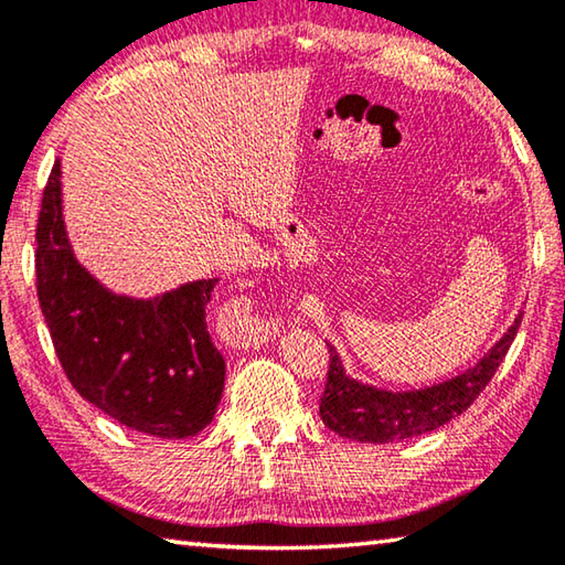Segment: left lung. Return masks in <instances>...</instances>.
<instances>
[{
  "instance_id": "obj_1",
  "label": "left lung",
  "mask_w": 565,
  "mask_h": 565,
  "mask_svg": "<svg viewBox=\"0 0 565 565\" xmlns=\"http://www.w3.org/2000/svg\"><path fill=\"white\" fill-rule=\"evenodd\" d=\"M521 319L523 311L513 319L509 331L495 341V347L483 353L481 361H476V366L441 381V384L411 391H386L351 379L337 349L329 343L331 359L327 388H323L319 406L323 424L333 434L361 444L406 441V438L434 431L451 418L461 416L493 379L495 369L509 353Z\"/></svg>"
}]
</instances>
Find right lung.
<instances>
[{"label": "right lung", "mask_w": 565, "mask_h": 565, "mask_svg": "<svg viewBox=\"0 0 565 565\" xmlns=\"http://www.w3.org/2000/svg\"><path fill=\"white\" fill-rule=\"evenodd\" d=\"M62 169L44 186L36 224V296L66 379L134 431L186 438L212 424L226 363L206 331L218 279L154 299L109 291L76 262L62 216Z\"/></svg>", "instance_id": "add662e5"}]
</instances>
